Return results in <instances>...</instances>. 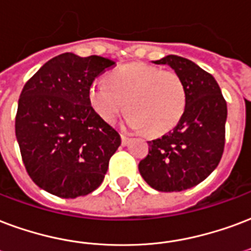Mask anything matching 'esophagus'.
Here are the masks:
<instances>
[{
    "instance_id": "1",
    "label": "esophagus",
    "mask_w": 251,
    "mask_h": 251,
    "mask_svg": "<svg viewBox=\"0 0 251 251\" xmlns=\"http://www.w3.org/2000/svg\"><path fill=\"white\" fill-rule=\"evenodd\" d=\"M120 137H122V144H123L124 147L128 146V144H129V140H131L129 137L126 136V135H120Z\"/></svg>"
}]
</instances>
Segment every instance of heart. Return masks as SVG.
<instances>
[{
  "mask_svg": "<svg viewBox=\"0 0 251 251\" xmlns=\"http://www.w3.org/2000/svg\"><path fill=\"white\" fill-rule=\"evenodd\" d=\"M107 82L91 83L87 91L91 108L105 123H114L127 104L128 127L160 135L184 115L185 87L173 71L135 62L111 71Z\"/></svg>",
  "mask_w": 251,
  "mask_h": 251,
  "instance_id": "1",
  "label": "heart"
}]
</instances>
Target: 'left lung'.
Wrapping results in <instances>:
<instances>
[{
	"mask_svg": "<svg viewBox=\"0 0 251 251\" xmlns=\"http://www.w3.org/2000/svg\"><path fill=\"white\" fill-rule=\"evenodd\" d=\"M154 63L168 65L180 76L186 105L172 131L148 141L150 152L139 163V172L153 189L181 192L217 168L225 146L227 107L216 79L195 62L167 55Z\"/></svg>",
	"mask_w": 251,
	"mask_h": 251,
	"instance_id": "8db88e82",
	"label": "left lung"
}]
</instances>
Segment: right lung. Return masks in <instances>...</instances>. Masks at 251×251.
Masks as SVG:
<instances>
[{"label":"right lung","instance_id":"1","mask_svg":"<svg viewBox=\"0 0 251 251\" xmlns=\"http://www.w3.org/2000/svg\"><path fill=\"white\" fill-rule=\"evenodd\" d=\"M115 62L65 52L46 62L24 86L16 136L29 176L58 197L75 199L100 185L119 135L90 105V84Z\"/></svg>","mask_w":251,"mask_h":251}]
</instances>
